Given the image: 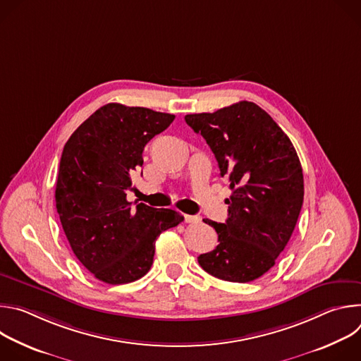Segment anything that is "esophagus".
I'll use <instances>...</instances> for the list:
<instances>
[{
    "label": "esophagus",
    "instance_id": "obj_1",
    "mask_svg": "<svg viewBox=\"0 0 361 361\" xmlns=\"http://www.w3.org/2000/svg\"><path fill=\"white\" fill-rule=\"evenodd\" d=\"M184 221H185V223H190V224H194V223H198V221H200V217H198V216L184 214Z\"/></svg>",
    "mask_w": 361,
    "mask_h": 361
}]
</instances>
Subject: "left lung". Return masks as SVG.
<instances>
[{
    "label": "left lung",
    "instance_id": "1",
    "mask_svg": "<svg viewBox=\"0 0 361 361\" xmlns=\"http://www.w3.org/2000/svg\"><path fill=\"white\" fill-rule=\"evenodd\" d=\"M185 123L214 152L231 195L226 223L214 227L219 245L198 257L209 274L233 283L262 277L287 245L304 197L302 170L287 134L254 102L214 113L187 114Z\"/></svg>",
    "mask_w": 361,
    "mask_h": 361
}]
</instances>
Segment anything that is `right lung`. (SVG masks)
I'll list each match as a JSON object with an SVG mask.
<instances>
[{
    "label": "right lung",
    "instance_id": "obj_1",
    "mask_svg": "<svg viewBox=\"0 0 361 361\" xmlns=\"http://www.w3.org/2000/svg\"><path fill=\"white\" fill-rule=\"evenodd\" d=\"M176 116L117 102L90 116L64 145L56 205L81 264L99 281L126 284L151 269L157 237L184 217L140 202L131 207V174L142 166L145 144Z\"/></svg>",
    "mask_w": 361,
    "mask_h": 361
}]
</instances>
